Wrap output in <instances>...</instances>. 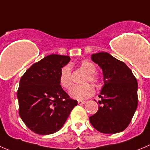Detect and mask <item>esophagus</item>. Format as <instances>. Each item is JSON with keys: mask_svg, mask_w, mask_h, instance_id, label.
Instances as JSON below:
<instances>
[{"mask_svg": "<svg viewBox=\"0 0 150 150\" xmlns=\"http://www.w3.org/2000/svg\"><path fill=\"white\" fill-rule=\"evenodd\" d=\"M86 103V102L85 101H83V100H78V103L79 105H83V104H84V103Z\"/></svg>", "mask_w": 150, "mask_h": 150, "instance_id": "obj_1", "label": "esophagus"}]
</instances>
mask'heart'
<instances>
[{"instance_id": "1", "label": "heart", "mask_w": 150, "mask_h": 150, "mask_svg": "<svg viewBox=\"0 0 150 150\" xmlns=\"http://www.w3.org/2000/svg\"><path fill=\"white\" fill-rule=\"evenodd\" d=\"M81 67L86 72V76L85 77L83 82H91L97 84L98 82V78L95 74L96 71V67L94 64L89 61H83L80 64ZM59 83L63 88L69 89L71 87L72 83V75L69 66L66 65L61 68L59 73ZM95 90L93 86L89 83H84L83 85L74 86L70 89L69 94L71 98L77 100H84L89 98L93 96Z\"/></svg>"}]
</instances>
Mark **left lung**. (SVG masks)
Listing matches in <instances>:
<instances>
[{
  "instance_id": "left-lung-1",
  "label": "left lung",
  "mask_w": 150,
  "mask_h": 150,
  "mask_svg": "<svg viewBox=\"0 0 150 150\" xmlns=\"http://www.w3.org/2000/svg\"><path fill=\"white\" fill-rule=\"evenodd\" d=\"M91 59L101 68L103 84L97 112L89 117L91 124L102 133L124 131L138 106V83L132 70L107 52L92 54Z\"/></svg>"
}]
</instances>
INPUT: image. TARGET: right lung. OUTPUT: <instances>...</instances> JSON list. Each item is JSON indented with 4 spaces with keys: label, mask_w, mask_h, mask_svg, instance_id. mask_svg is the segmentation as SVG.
<instances>
[{
    "label": "right lung",
    "mask_w": 150,
    "mask_h": 150,
    "mask_svg": "<svg viewBox=\"0 0 150 150\" xmlns=\"http://www.w3.org/2000/svg\"><path fill=\"white\" fill-rule=\"evenodd\" d=\"M69 61V56L50 54L33 64L21 78L17 93L19 115L35 133L58 132L78 104L59 83L60 71Z\"/></svg>",
    "instance_id": "right-lung-1"
}]
</instances>
